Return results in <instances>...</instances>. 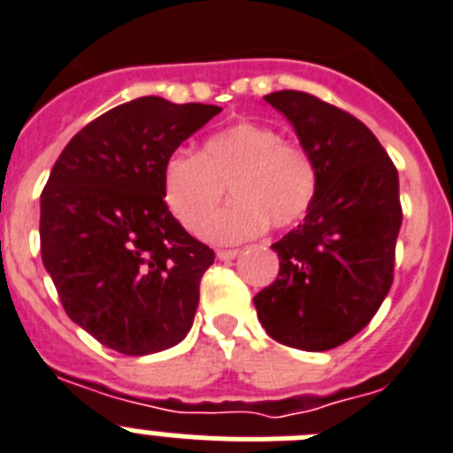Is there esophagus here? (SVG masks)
<instances>
[{"instance_id": "34e87169", "label": "esophagus", "mask_w": 453, "mask_h": 453, "mask_svg": "<svg viewBox=\"0 0 453 453\" xmlns=\"http://www.w3.org/2000/svg\"><path fill=\"white\" fill-rule=\"evenodd\" d=\"M239 255V250H219L217 257L221 259V262H230V259H234V257Z\"/></svg>"}]
</instances>
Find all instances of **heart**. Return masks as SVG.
Masks as SVG:
<instances>
[{
	"label": "heart",
	"mask_w": 453,
	"mask_h": 453,
	"mask_svg": "<svg viewBox=\"0 0 453 453\" xmlns=\"http://www.w3.org/2000/svg\"><path fill=\"white\" fill-rule=\"evenodd\" d=\"M226 184L235 201L211 219ZM316 187L318 171L307 150L255 121L214 133L198 156L171 153L162 169L171 214L189 232L205 226L203 236L217 243L262 234L268 223L275 230L296 226L311 207Z\"/></svg>",
	"instance_id": "1"
}]
</instances>
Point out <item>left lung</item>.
I'll use <instances>...</instances> for the list:
<instances>
[{
    "label": "left lung",
    "mask_w": 453,
    "mask_h": 453,
    "mask_svg": "<svg viewBox=\"0 0 453 453\" xmlns=\"http://www.w3.org/2000/svg\"><path fill=\"white\" fill-rule=\"evenodd\" d=\"M264 99L311 156L318 187L304 221L271 246L280 273L252 303L277 343L325 352L361 332L388 296L399 176L372 130L345 110L296 89Z\"/></svg>",
    "instance_id": "left-lung-1"
}]
</instances>
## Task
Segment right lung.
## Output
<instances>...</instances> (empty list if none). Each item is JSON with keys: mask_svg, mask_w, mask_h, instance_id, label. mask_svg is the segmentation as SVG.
Segmentation results:
<instances>
[{"mask_svg": "<svg viewBox=\"0 0 453 453\" xmlns=\"http://www.w3.org/2000/svg\"><path fill=\"white\" fill-rule=\"evenodd\" d=\"M219 105L142 96L89 121L65 146L40 196V252L67 316L128 357L178 345L194 325L214 250L162 194L166 157Z\"/></svg>", "mask_w": 453, "mask_h": 453, "instance_id": "obj_1", "label": "right lung"}]
</instances>
